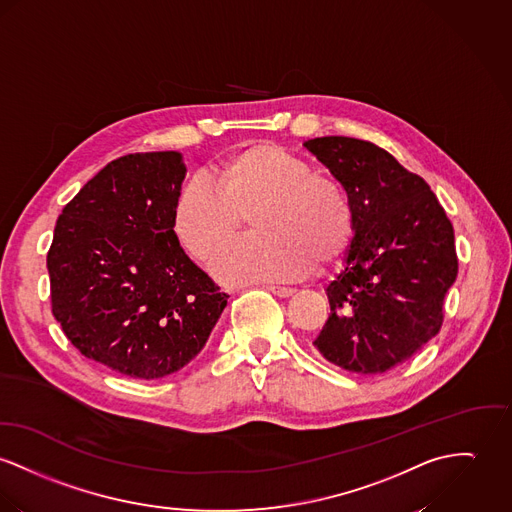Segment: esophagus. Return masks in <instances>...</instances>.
I'll return each mask as SVG.
<instances>
[{
    "mask_svg": "<svg viewBox=\"0 0 512 512\" xmlns=\"http://www.w3.org/2000/svg\"><path fill=\"white\" fill-rule=\"evenodd\" d=\"M267 290L273 292L276 296H280V298H288V296L294 294V288H290V286H278V284H267Z\"/></svg>",
    "mask_w": 512,
    "mask_h": 512,
    "instance_id": "esophagus-1",
    "label": "esophagus"
}]
</instances>
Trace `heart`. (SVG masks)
Segmentation results:
<instances>
[{"label":"heart","mask_w":512,"mask_h":512,"mask_svg":"<svg viewBox=\"0 0 512 512\" xmlns=\"http://www.w3.org/2000/svg\"><path fill=\"white\" fill-rule=\"evenodd\" d=\"M208 181H189L177 191L171 234L191 259L210 265L249 214L257 236L237 241L214 267L226 284L302 275L314 261L331 265L353 236L343 183L271 142L230 152L210 169Z\"/></svg>","instance_id":"heart-1"}]
</instances>
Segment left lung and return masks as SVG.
<instances>
[{
  "instance_id": "left-lung-1",
  "label": "left lung",
  "mask_w": 512,
  "mask_h": 512,
  "mask_svg": "<svg viewBox=\"0 0 512 512\" xmlns=\"http://www.w3.org/2000/svg\"><path fill=\"white\" fill-rule=\"evenodd\" d=\"M353 206L345 271L327 286L331 314L314 347L356 374H382L423 349L444 321L458 275L454 228L423 177L384 148L347 136L308 140Z\"/></svg>"
}]
</instances>
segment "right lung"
<instances>
[{
  "label": "right lung",
  "mask_w": 512,
  "mask_h": 512,
  "mask_svg": "<svg viewBox=\"0 0 512 512\" xmlns=\"http://www.w3.org/2000/svg\"><path fill=\"white\" fill-rule=\"evenodd\" d=\"M183 179L177 152L122 156L81 187L54 228L52 314L79 353L122 376L181 370L230 298L171 234Z\"/></svg>",
  "instance_id": "1"
}]
</instances>
